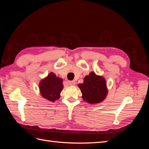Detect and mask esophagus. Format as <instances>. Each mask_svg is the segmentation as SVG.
<instances>
[{"label": "esophagus", "mask_w": 149, "mask_h": 149, "mask_svg": "<svg viewBox=\"0 0 149 149\" xmlns=\"http://www.w3.org/2000/svg\"><path fill=\"white\" fill-rule=\"evenodd\" d=\"M68 84L70 86H74L75 84V82L74 81H68Z\"/></svg>", "instance_id": "esophagus-1"}]
</instances>
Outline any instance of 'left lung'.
<instances>
[{
  "label": "left lung",
  "instance_id": "obj_1",
  "mask_svg": "<svg viewBox=\"0 0 149 149\" xmlns=\"http://www.w3.org/2000/svg\"><path fill=\"white\" fill-rule=\"evenodd\" d=\"M82 93V98L86 102L94 104L102 102L107 94L106 81L102 76L91 72L84 78V82L78 84Z\"/></svg>",
  "mask_w": 149,
  "mask_h": 149
}]
</instances>
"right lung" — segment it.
Masks as SVG:
<instances>
[{
	"label": "right lung",
	"instance_id": "1",
	"mask_svg": "<svg viewBox=\"0 0 149 149\" xmlns=\"http://www.w3.org/2000/svg\"><path fill=\"white\" fill-rule=\"evenodd\" d=\"M63 88V79L57 77L53 72H50L45 78L41 80L39 84L40 94L51 102L59 99Z\"/></svg>",
	"mask_w": 149,
	"mask_h": 149
}]
</instances>
